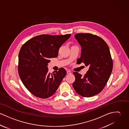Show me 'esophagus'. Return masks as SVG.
I'll list each match as a JSON object with an SVG mask.
<instances>
[{
  "label": "esophagus",
  "instance_id": "1",
  "mask_svg": "<svg viewBox=\"0 0 129 129\" xmlns=\"http://www.w3.org/2000/svg\"><path fill=\"white\" fill-rule=\"evenodd\" d=\"M67 74H72V73H71V72L70 71H68L67 72Z\"/></svg>",
  "mask_w": 129,
  "mask_h": 129
}]
</instances>
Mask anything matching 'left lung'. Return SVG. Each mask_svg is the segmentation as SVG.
Here are the masks:
<instances>
[{"label": "left lung", "mask_w": 129, "mask_h": 129, "mask_svg": "<svg viewBox=\"0 0 129 129\" xmlns=\"http://www.w3.org/2000/svg\"><path fill=\"white\" fill-rule=\"evenodd\" d=\"M74 37L81 47L79 64L83 62L89 70L83 76L74 72L73 86L76 92L85 97L101 92L108 81L113 69V61L108 46L101 38L90 33H78Z\"/></svg>", "instance_id": "1"}]
</instances>
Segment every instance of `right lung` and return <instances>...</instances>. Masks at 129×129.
Returning a JSON list of instances; mask_svg holds the SVG:
<instances>
[{"label":"right lung","instance_id":"1","mask_svg":"<svg viewBox=\"0 0 129 129\" xmlns=\"http://www.w3.org/2000/svg\"><path fill=\"white\" fill-rule=\"evenodd\" d=\"M71 36L41 35L22 46L19 53V75L25 87L34 96L47 98L57 89L67 71L61 68L51 74L47 66L51 58L57 56L59 49Z\"/></svg>","mask_w":129,"mask_h":129}]
</instances>
